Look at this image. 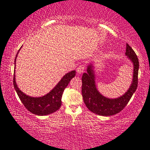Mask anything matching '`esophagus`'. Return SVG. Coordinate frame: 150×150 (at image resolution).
<instances>
[{
    "label": "esophagus",
    "mask_w": 150,
    "mask_h": 150,
    "mask_svg": "<svg viewBox=\"0 0 150 150\" xmlns=\"http://www.w3.org/2000/svg\"><path fill=\"white\" fill-rule=\"evenodd\" d=\"M76 71H77V72L78 74H82L84 71V66L82 65V64H81V65H80L77 68Z\"/></svg>",
    "instance_id": "1"
}]
</instances>
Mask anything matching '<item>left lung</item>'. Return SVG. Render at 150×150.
Masks as SVG:
<instances>
[{
    "mask_svg": "<svg viewBox=\"0 0 150 150\" xmlns=\"http://www.w3.org/2000/svg\"><path fill=\"white\" fill-rule=\"evenodd\" d=\"M126 56L133 63V78L132 84L128 91L121 97L110 99L103 96L98 93L95 86L93 66L90 65L87 73H84L82 77V94L84 104L94 113L102 116H110L121 112L130 100L131 96L137 88L139 60L133 50L128 43L126 46Z\"/></svg>",
    "mask_w": 150,
    "mask_h": 150,
    "instance_id": "8db88e82",
    "label": "left lung"
}]
</instances>
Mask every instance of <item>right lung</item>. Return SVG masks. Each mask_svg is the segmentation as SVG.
I'll list each match as a JSON object with an SVG mask.
<instances>
[{
    "label": "right lung",
    "instance_id": "add662e5",
    "mask_svg": "<svg viewBox=\"0 0 150 150\" xmlns=\"http://www.w3.org/2000/svg\"><path fill=\"white\" fill-rule=\"evenodd\" d=\"M19 52V50L16 55L15 64ZM75 70L67 73L62 78L54 89L52 90L47 94L41 97H31L21 91L16 84L15 72L13 77V86L25 108L31 113L42 116L53 113L59 109L62 105V96L64 89L68 86L72 78L75 76Z\"/></svg>",
    "mask_w": 150,
    "mask_h": 150
}]
</instances>
